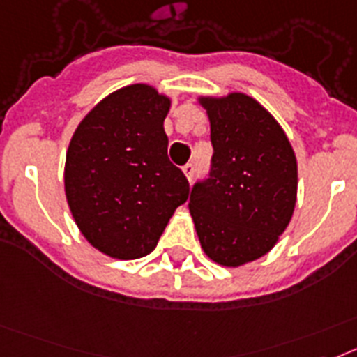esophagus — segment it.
Returning a JSON list of instances; mask_svg holds the SVG:
<instances>
[{
  "mask_svg": "<svg viewBox=\"0 0 357 357\" xmlns=\"http://www.w3.org/2000/svg\"><path fill=\"white\" fill-rule=\"evenodd\" d=\"M183 174H185V178H187L188 181H192V179H194V174H196V167L192 165V163H187V165L183 167Z\"/></svg>",
  "mask_w": 357,
  "mask_h": 357,
  "instance_id": "obj_1",
  "label": "esophagus"
}]
</instances>
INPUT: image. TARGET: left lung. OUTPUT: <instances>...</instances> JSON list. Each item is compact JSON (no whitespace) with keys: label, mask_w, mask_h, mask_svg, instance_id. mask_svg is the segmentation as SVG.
<instances>
[{"label":"left lung","mask_w":357,"mask_h":357,"mask_svg":"<svg viewBox=\"0 0 357 357\" xmlns=\"http://www.w3.org/2000/svg\"><path fill=\"white\" fill-rule=\"evenodd\" d=\"M197 100L208 114L213 158L188 208L206 257L241 268L271 252L286 231L298 190L296 156L280 123L246 93Z\"/></svg>","instance_id":"8db88e82"}]
</instances>
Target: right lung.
<instances>
[{
    "label": "right lung",
    "instance_id": "right-lung-1",
    "mask_svg": "<svg viewBox=\"0 0 357 357\" xmlns=\"http://www.w3.org/2000/svg\"><path fill=\"white\" fill-rule=\"evenodd\" d=\"M170 98L154 86H123L77 126L64 163L73 221L95 250L135 260L156 248L188 181L167 156Z\"/></svg>",
    "mask_w": 357,
    "mask_h": 357
}]
</instances>
